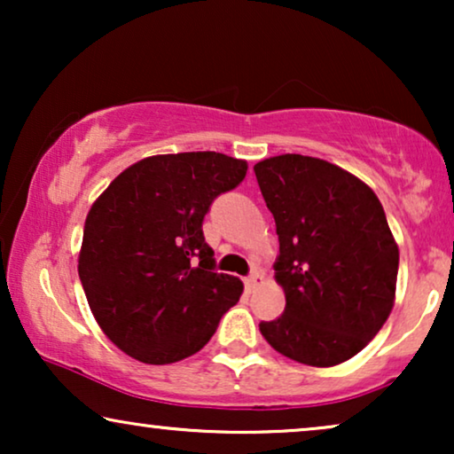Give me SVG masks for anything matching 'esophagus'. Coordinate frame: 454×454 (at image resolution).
Wrapping results in <instances>:
<instances>
[{
	"mask_svg": "<svg viewBox=\"0 0 454 454\" xmlns=\"http://www.w3.org/2000/svg\"><path fill=\"white\" fill-rule=\"evenodd\" d=\"M260 283H262V275H260V272H252V275L246 278V289L247 291H254Z\"/></svg>",
	"mask_w": 454,
	"mask_h": 454,
	"instance_id": "esophagus-1",
	"label": "esophagus"
}]
</instances>
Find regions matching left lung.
Segmentation results:
<instances>
[{"label":"left lung","instance_id":"obj_1","mask_svg":"<svg viewBox=\"0 0 454 454\" xmlns=\"http://www.w3.org/2000/svg\"><path fill=\"white\" fill-rule=\"evenodd\" d=\"M275 216L285 312L260 322L272 349L331 368L357 356L395 306L399 247L378 196L328 160L278 154L254 165Z\"/></svg>","mask_w":454,"mask_h":454}]
</instances>
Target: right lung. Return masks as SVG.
Instances as JSON below:
<instances>
[{
	"mask_svg": "<svg viewBox=\"0 0 454 454\" xmlns=\"http://www.w3.org/2000/svg\"><path fill=\"white\" fill-rule=\"evenodd\" d=\"M246 171L221 153L154 154L90 207L78 275L98 326L129 357L165 365L194 356L239 301L244 283L215 272L202 221Z\"/></svg>",
	"mask_w": 454,
	"mask_h": 454,
	"instance_id": "add662e5",
	"label": "right lung"
}]
</instances>
